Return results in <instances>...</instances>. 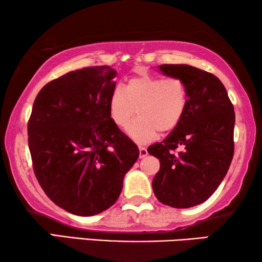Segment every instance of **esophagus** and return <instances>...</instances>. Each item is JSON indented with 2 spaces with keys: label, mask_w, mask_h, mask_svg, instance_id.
Returning a JSON list of instances; mask_svg holds the SVG:
<instances>
[{
  "label": "esophagus",
  "mask_w": 262,
  "mask_h": 262,
  "mask_svg": "<svg viewBox=\"0 0 262 262\" xmlns=\"http://www.w3.org/2000/svg\"><path fill=\"white\" fill-rule=\"evenodd\" d=\"M138 148H139V157H141V159L148 155V150H146L145 146H138Z\"/></svg>",
  "instance_id": "1"
}]
</instances>
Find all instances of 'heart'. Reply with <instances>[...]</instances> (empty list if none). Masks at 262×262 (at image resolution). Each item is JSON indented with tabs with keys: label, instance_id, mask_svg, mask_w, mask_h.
Listing matches in <instances>:
<instances>
[{
	"label": "heart",
	"instance_id": "1",
	"mask_svg": "<svg viewBox=\"0 0 262 262\" xmlns=\"http://www.w3.org/2000/svg\"><path fill=\"white\" fill-rule=\"evenodd\" d=\"M188 105L185 82L178 77H134L124 88L117 87L108 101L111 119L119 127H126L138 113L139 118L127 127L136 142H148L157 131L169 134L181 123Z\"/></svg>",
	"mask_w": 262,
	"mask_h": 262
}]
</instances>
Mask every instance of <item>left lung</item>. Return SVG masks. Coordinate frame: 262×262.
Masks as SVG:
<instances>
[{
  "mask_svg": "<svg viewBox=\"0 0 262 262\" xmlns=\"http://www.w3.org/2000/svg\"><path fill=\"white\" fill-rule=\"evenodd\" d=\"M160 70L181 78L188 105L179 126L148 148L160 160L152 180L164 205L186 209L199 205L218 188L234 156V106L220 78L186 64H162ZM180 148L179 153H174Z\"/></svg>",
  "mask_w": 262,
  "mask_h": 262,
  "instance_id": "left-lung-1",
  "label": "left lung"
}]
</instances>
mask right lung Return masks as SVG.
Returning <instances> with one entry per match:
<instances>
[{
    "mask_svg": "<svg viewBox=\"0 0 262 262\" xmlns=\"http://www.w3.org/2000/svg\"><path fill=\"white\" fill-rule=\"evenodd\" d=\"M116 70L88 67L49 82L28 120L33 170L45 194L77 216H94L119 198L137 145L111 119Z\"/></svg>",
    "mask_w": 262,
    "mask_h": 262,
    "instance_id": "right-lung-1",
    "label": "right lung"
}]
</instances>
